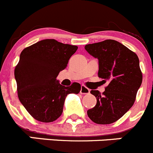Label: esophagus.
<instances>
[{"instance_id": "1", "label": "esophagus", "mask_w": 153, "mask_h": 153, "mask_svg": "<svg viewBox=\"0 0 153 153\" xmlns=\"http://www.w3.org/2000/svg\"><path fill=\"white\" fill-rule=\"evenodd\" d=\"M89 93H90V90L88 89V88H86L85 85H82V86H81L80 94H89Z\"/></svg>"}]
</instances>
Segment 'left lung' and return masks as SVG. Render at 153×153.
Masks as SVG:
<instances>
[{
    "mask_svg": "<svg viewBox=\"0 0 153 153\" xmlns=\"http://www.w3.org/2000/svg\"><path fill=\"white\" fill-rule=\"evenodd\" d=\"M85 49L98 60V76L109 81L102 94L97 90L91 91L97 104L87 114L97 124H111L134 103L143 79L139 59L128 48L113 40L85 45Z\"/></svg>",
    "mask_w": 153,
    "mask_h": 153,
    "instance_id": "obj_1",
    "label": "left lung"
}]
</instances>
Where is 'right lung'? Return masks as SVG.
<instances>
[{"label": "right lung", "instance_id": "right-lung-1", "mask_svg": "<svg viewBox=\"0 0 153 153\" xmlns=\"http://www.w3.org/2000/svg\"><path fill=\"white\" fill-rule=\"evenodd\" d=\"M77 49L76 46L46 39L25 48L20 54L14 71L19 99L38 121L56 120L63 112L67 95L80 91V84L74 82L66 87L56 79Z\"/></svg>", "mask_w": 153, "mask_h": 153}]
</instances>
